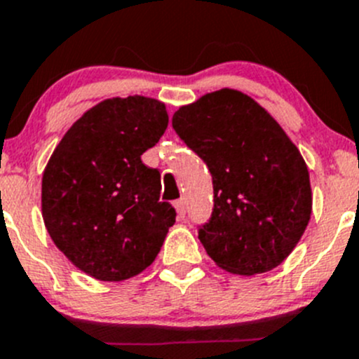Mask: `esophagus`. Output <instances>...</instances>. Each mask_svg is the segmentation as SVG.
<instances>
[{
  "label": "esophagus",
  "mask_w": 359,
  "mask_h": 359,
  "mask_svg": "<svg viewBox=\"0 0 359 359\" xmlns=\"http://www.w3.org/2000/svg\"><path fill=\"white\" fill-rule=\"evenodd\" d=\"M175 210H177V217L184 219V215H186V200H184V198H180V200L175 201Z\"/></svg>",
  "instance_id": "esophagus-1"
}]
</instances>
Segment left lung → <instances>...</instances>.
<instances>
[{
    "label": "left lung",
    "mask_w": 359,
    "mask_h": 359,
    "mask_svg": "<svg viewBox=\"0 0 359 359\" xmlns=\"http://www.w3.org/2000/svg\"><path fill=\"white\" fill-rule=\"evenodd\" d=\"M172 124L212 173L214 212L198 231L208 256L236 276L279 266L312 214L309 168L286 131L228 87L180 107Z\"/></svg>",
    "instance_id": "obj_1"
}]
</instances>
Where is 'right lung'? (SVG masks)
I'll return each instance as SVG.
<instances>
[{"label": "right lung", "instance_id": "add662e5", "mask_svg": "<svg viewBox=\"0 0 359 359\" xmlns=\"http://www.w3.org/2000/svg\"><path fill=\"white\" fill-rule=\"evenodd\" d=\"M168 126L165 103L109 98L82 114L41 177V215L57 249L87 276L119 283L158 256L175 208L159 201L161 175L142 161Z\"/></svg>", "mask_w": 359, "mask_h": 359}]
</instances>
